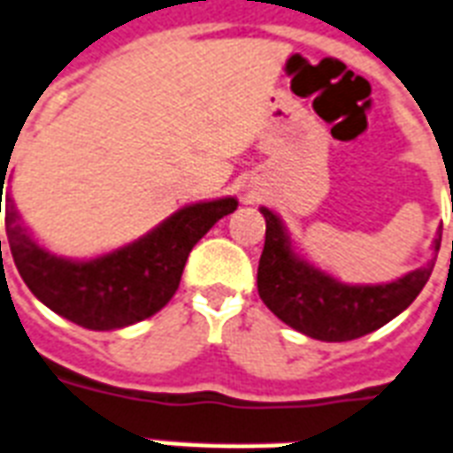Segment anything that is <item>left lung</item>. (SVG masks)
Wrapping results in <instances>:
<instances>
[{
    "label": "left lung",
    "instance_id": "8db88e82",
    "mask_svg": "<svg viewBox=\"0 0 453 453\" xmlns=\"http://www.w3.org/2000/svg\"><path fill=\"white\" fill-rule=\"evenodd\" d=\"M261 213L266 218V242L257 271L259 297L278 319L317 341L341 343L384 326L420 295L440 252L441 227L434 237V259L425 266L384 286H346L293 252L273 211Z\"/></svg>",
    "mask_w": 453,
    "mask_h": 453
}]
</instances>
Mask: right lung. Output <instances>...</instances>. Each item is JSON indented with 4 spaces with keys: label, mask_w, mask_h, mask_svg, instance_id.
Listing matches in <instances>:
<instances>
[{
    "label": "right lung",
    "mask_w": 453,
    "mask_h": 453,
    "mask_svg": "<svg viewBox=\"0 0 453 453\" xmlns=\"http://www.w3.org/2000/svg\"><path fill=\"white\" fill-rule=\"evenodd\" d=\"M2 192L4 182L0 184V201ZM4 209L13 264L30 293L83 329L112 331L149 319L170 303L192 247L220 218L237 209V199L227 196L184 206L142 240L90 261L45 252L23 227L12 196L4 199Z\"/></svg>",
    "instance_id": "add662e5"
}]
</instances>
